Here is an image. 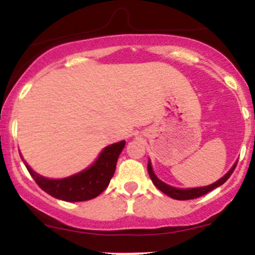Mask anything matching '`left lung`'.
I'll use <instances>...</instances> for the list:
<instances>
[{"instance_id":"left-lung-1","label":"left lung","mask_w":255,"mask_h":255,"mask_svg":"<svg viewBox=\"0 0 255 255\" xmlns=\"http://www.w3.org/2000/svg\"><path fill=\"white\" fill-rule=\"evenodd\" d=\"M237 161L238 160H236V163L233 164L232 168H231L230 170L225 174V175L221 177V179H218L217 181L213 182V184L207 185V186L190 187V189H180V187H174V186H171V185H168V184H165L164 181H161V180L159 179L155 174H154L150 159L148 160V174H149V176H150L153 184L155 185V186L158 187L161 192H164L165 195H168V196L171 197V199L181 200L182 201V200H192V199H197V197H200V196H204V195H206L207 192L212 191L213 189H216V187H218V186H221V185L225 184V182L230 179V176L232 175L233 170H235L236 165H237Z\"/></svg>"}]
</instances>
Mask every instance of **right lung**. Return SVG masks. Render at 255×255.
I'll list each match as a JSON object with an SVG mask.
<instances>
[{"mask_svg": "<svg viewBox=\"0 0 255 255\" xmlns=\"http://www.w3.org/2000/svg\"><path fill=\"white\" fill-rule=\"evenodd\" d=\"M125 145L126 140H121L105 146L91 165L74 175L61 179H50L40 175L28 165L20 153L19 155L27 170L40 189L58 200L80 202L95 199L109 186L115 174L117 159Z\"/></svg>", "mask_w": 255, "mask_h": 255, "instance_id": "right-lung-1", "label": "right lung"}]
</instances>
